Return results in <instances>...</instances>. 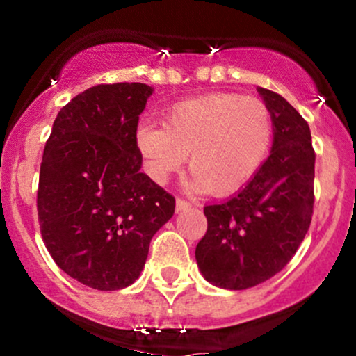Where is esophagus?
<instances>
[{
    "mask_svg": "<svg viewBox=\"0 0 356 356\" xmlns=\"http://www.w3.org/2000/svg\"><path fill=\"white\" fill-rule=\"evenodd\" d=\"M189 208H191V203H189V201H186V200H181V198H177V200H175V210H177V211H182V210H189Z\"/></svg>",
    "mask_w": 356,
    "mask_h": 356,
    "instance_id": "esophagus-1",
    "label": "esophagus"
}]
</instances>
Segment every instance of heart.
Returning a JSON list of instances; mask_svg holds the SVG:
<instances>
[{"label":"heart","instance_id":"heart-1","mask_svg":"<svg viewBox=\"0 0 356 356\" xmlns=\"http://www.w3.org/2000/svg\"><path fill=\"white\" fill-rule=\"evenodd\" d=\"M134 145L146 174L163 184L189 155L191 188L227 196L250 184L274 145V118L261 99L211 92L182 99L165 125L143 118Z\"/></svg>","mask_w":356,"mask_h":356}]
</instances>
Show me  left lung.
Wrapping results in <instances>:
<instances>
[{
	"label": "left lung",
	"mask_w": 356,
	"mask_h": 356,
	"mask_svg": "<svg viewBox=\"0 0 356 356\" xmlns=\"http://www.w3.org/2000/svg\"><path fill=\"white\" fill-rule=\"evenodd\" d=\"M274 118V145L257 177L232 198L204 207L207 234L196 246L210 284L248 289L281 272L314 213L315 152L307 120L281 95L258 88Z\"/></svg>",
	"instance_id": "1"
}]
</instances>
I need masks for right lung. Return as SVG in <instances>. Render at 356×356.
Segmentation results:
<instances>
[{
    "instance_id": "right-lung-1",
    "label": "right lung",
    "mask_w": 356,
    "mask_h": 356,
    "mask_svg": "<svg viewBox=\"0 0 356 356\" xmlns=\"http://www.w3.org/2000/svg\"><path fill=\"white\" fill-rule=\"evenodd\" d=\"M153 95L141 82L99 84L68 102L42 155L38 217L55 264L81 284L117 291L139 277L174 196L139 168V115Z\"/></svg>"
}]
</instances>
